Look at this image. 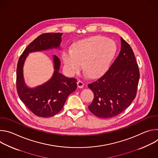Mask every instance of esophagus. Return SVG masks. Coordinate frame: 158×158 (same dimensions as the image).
<instances>
[{
	"instance_id": "34e87169",
	"label": "esophagus",
	"mask_w": 158,
	"mask_h": 158,
	"mask_svg": "<svg viewBox=\"0 0 158 158\" xmlns=\"http://www.w3.org/2000/svg\"><path fill=\"white\" fill-rule=\"evenodd\" d=\"M84 83L82 81L79 80V81H77V86H78V87H79V88H82V87H84Z\"/></svg>"
}]
</instances>
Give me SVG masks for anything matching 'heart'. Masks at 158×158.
I'll use <instances>...</instances> for the list:
<instances>
[{
    "label": "heart",
    "mask_w": 158,
    "mask_h": 158,
    "mask_svg": "<svg viewBox=\"0 0 158 158\" xmlns=\"http://www.w3.org/2000/svg\"><path fill=\"white\" fill-rule=\"evenodd\" d=\"M116 51L117 46L114 40L94 36L77 42L73 49L64 50L62 60L70 74L79 73L84 64L85 73L89 77H96L107 71Z\"/></svg>",
    "instance_id": "heart-1"
}]
</instances>
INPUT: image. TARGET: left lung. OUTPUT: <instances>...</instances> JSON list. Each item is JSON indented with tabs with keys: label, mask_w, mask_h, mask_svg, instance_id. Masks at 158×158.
Segmentation results:
<instances>
[{
	"label": "left lung",
	"mask_w": 158,
	"mask_h": 158,
	"mask_svg": "<svg viewBox=\"0 0 158 158\" xmlns=\"http://www.w3.org/2000/svg\"><path fill=\"white\" fill-rule=\"evenodd\" d=\"M121 42V51L107 72L88 84L94 93L88 108L98 118L119 114L136 96L140 76L138 65L130 45L122 37Z\"/></svg>",
	"instance_id": "left-lung-1"
}]
</instances>
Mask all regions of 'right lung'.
Masks as SVG:
<instances>
[{
  "label": "right lung",
  "instance_id": "right-lung-1",
  "mask_svg": "<svg viewBox=\"0 0 158 158\" xmlns=\"http://www.w3.org/2000/svg\"><path fill=\"white\" fill-rule=\"evenodd\" d=\"M62 33H44L34 39L24 51L19 59L16 73L17 91L20 100L39 117H52L60 112L69 94L76 91L77 79L68 78L59 73L60 62L54 56V72L46 83L34 89L26 86L22 68L26 57L32 52L59 48Z\"/></svg>",
  "mask_w": 158,
  "mask_h": 158
}]
</instances>
